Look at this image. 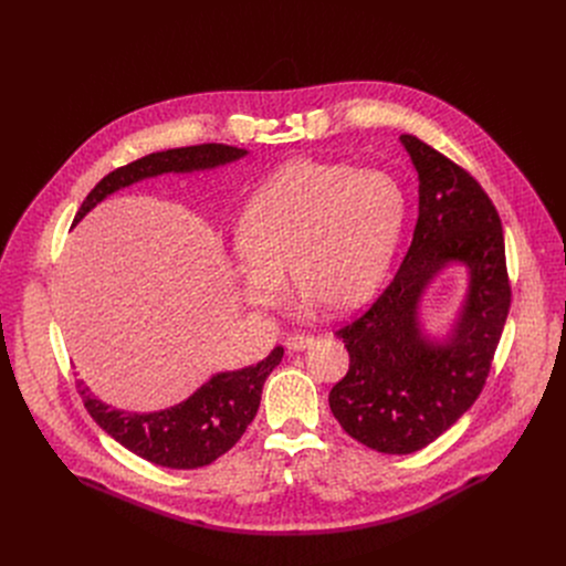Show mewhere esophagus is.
Wrapping results in <instances>:
<instances>
[{
  "label": "esophagus",
  "mask_w": 566,
  "mask_h": 566,
  "mask_svg": "<svg viewBox=\"0 0 566 566\" xmlns=\"http://www.w3.org/2000/svg\"><path fill=\"white\" fill-rule=\"evenodd\" d=\"M311 343H313V336H308V334H291V336H286V340H284V345H286L289 352H300V349L308 347Z\"/></svg>",
  "instance_id": "34e87169"
}]
</instances>
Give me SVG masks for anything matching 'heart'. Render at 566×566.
<instances>
[{"label": "heart", "instance_id": "heart-1", "mask_svg": "<svg viewBox=\"0 0 566 566\" xmlns=\"http://www.w3.org/2000/svg\"><path fill=\"white\" fill-rule=\"evenodd\" d=\"M406 214L394 177L329 160H293L266 179L241 214L239 286L255 306L295 289L329 308L363 302L380 282Z\"/></svg>", "mask_w": 566, "mask_h": 566}]
</instances>
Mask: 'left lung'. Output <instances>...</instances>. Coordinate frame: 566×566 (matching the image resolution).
Returning <instances> with one entry per match:
<instances>
[{
  "label": "left lung",
  "instance_id": "obj_1",
  "mask_svg": "<svg viewBox=\"0 0 566 566\" xmlns=\"http://www.w3.org/2000/svg\"><path fill=\"white\" fill-rule=\"evenodd\" d=\"M419 172V219L402 264L378 297L336 329L349 352L329 408L343 430L385 454L430 446L470 410L493 367L511 308L504 230L479 181L412 134L400 136ZM465 261L471 289L443 348L418 332L420 291L448 261Z\"/></svg>",
  "mask_w": 566,
  "mask_h": 566
}]
</instances>
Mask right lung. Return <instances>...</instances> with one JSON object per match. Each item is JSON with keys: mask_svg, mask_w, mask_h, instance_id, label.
<instances>
[{"mask_svg": "<svg viewBox=\"0 0 566 566\" xmlns=\"http://www.w3.org/2000/svg\"><path fill=\"white\" fill-rule=\"evenodd\" d=\"M244 154V149L232 145L203 143L140 156L132 164L105 175L80 206L73 223L83 219L107 195L138 179L164 172L214 168ZM282 356L284 349L275 347L262 363L253 367L217 374L188 400L154 415H127L112 410L90 394L83 380H75V389L83 396L92 419L123 448L156 465L192 470L219 459L247 432L258 415L264 382L280 365Z\"/></svg>", "mask_w": 566, "mask_h": 566, "instance_id": "1", "label": "right lung"}]
</instances>
